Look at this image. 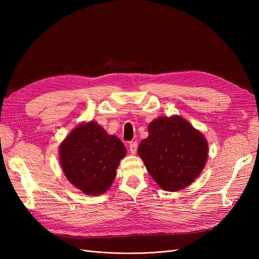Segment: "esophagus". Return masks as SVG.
<instances>
[{
    "label": "esophagus",
    "mask_w": 259,
    "mask_h": 259,
    "mask_svg": "<svg viewBox=\"0 0 259 259\" xmlns=\"http://www.w3.org/2000/svg\"><path fill=\"white\" fill-rule=\"evenodd\" d=\"M137 147H138L137 142H133V143H131V145H130V151H131V153H132V154H135V153H136V151H137Z\"/></svg>",
    "instance_id": "esophagus-1"
}]
</instances>
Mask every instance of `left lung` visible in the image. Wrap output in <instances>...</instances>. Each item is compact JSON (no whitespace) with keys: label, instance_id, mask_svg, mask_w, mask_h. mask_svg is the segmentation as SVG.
I'll return each instance as SVG.
<instances>
[{"label":"left lung","instance_id":"1","mask_svg":"<svg viewBox=\"0 0 259 259\" xmlns=\"http://www.w3.org/2000/svg\"><path fill=\"white\" fill-rule=\"evenodd\" d=\"M138 154L162 189L179 191L204 168L208 145L204 135L179 115L160 116L148 125Z\"/></svg>","mask_w":259,"mask_h":259}]
</instances>
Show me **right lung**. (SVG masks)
Here are the masks:
<instances>
[{"label": "right lung", "instance_id": "right-lung-1", "mask_svg": "<svg viewBox=\"0 0 259 259\" xmlns=\"http://www.w3.org/2000/svg\"><path fill=\"white\" fill-rule=\"evenodd\" d=\"M126 154L121 140L96 122L74 127L59 146V160L67 179L89 195H98L111 187L120 160Z\"/></svg>", "mask_w": 259, "mask_h": 259}]
</instances>
